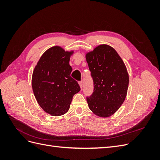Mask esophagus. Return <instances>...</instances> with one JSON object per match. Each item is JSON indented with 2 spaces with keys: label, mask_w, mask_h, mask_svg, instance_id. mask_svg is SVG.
Returning <instances> with one entry per match:
<instances>
[{
  "label": "esophagus",
  "mask_w": 160,
  "mask_h": 160,
  "mask_svg": "<svg viewBox=\"0 0 160 160\" xmlns=\"http://www.w3.org/2000/svg\"><path fill=\"white\" fill-rule=\"evenodd\" d=\"M79 85H80V88H81V89H82V88H83V81H80L79 82Z\"/></svg>",
  "instance_id": "esophagus-1"
}]
</instances>
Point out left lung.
<instances>
[{
  "instance_id": "1",
  "label": "left lung",
  "mask_w": 160,
  "mask_h": 160,
  "mask_svg": "<svg viewBox=\"0 0 160 160\" xmlns=\"http://www.w3.org/2000/svg\"><path fill=\"white\" fill-rule=\"evenodd\" d=\"M93 81L87 96L89 109L99 117H109L122 105L127 95L129 76L123 61L110 46L99 45L86 55Z\"/></svg>"
}]
</instances>
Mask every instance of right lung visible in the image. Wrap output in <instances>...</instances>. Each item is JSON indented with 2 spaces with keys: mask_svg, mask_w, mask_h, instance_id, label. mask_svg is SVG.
<instances>
[{
  "mask_svg": "<svg viewBox=\"0 0 160 160\" xmlns=\"http://www.w3.org/2000/svg\"><path fill=\"white\" fill-rule=\"evenodd\" d=\"M71 53L59 47H51L41 56L32 72V87L37 102L53 116L67 113L72 97L81 90L71 77Z\"/></svg>",
  "mask_w": 160,
  "mask_h": 160,
  "instance_id": "add662e5",
  "label": "right lung"
}]
</instances>
